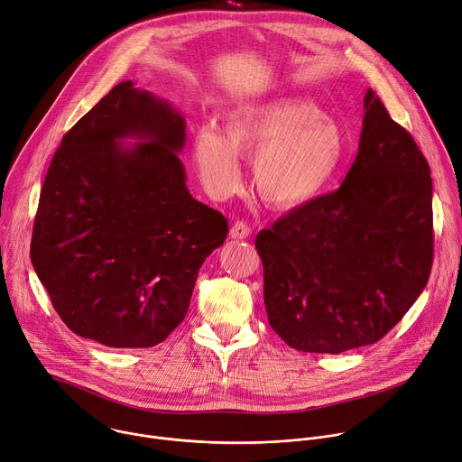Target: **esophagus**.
I'll list each match as a JSON object with an SVG mask.
<instances>
[{
    "label": "esophagus",
    "instance_id": "esophagus-1",
    "mask_svg": "<svg viewBox=\"0 0 462 462\" xmlns=\"http://www.w3.org/2000/svg\"><path fill=\"white\" fill-rule=\"evenodd\" d=\"M251 235V229L247 227V224H244V222H236L231 229H229V238H233V240H244V238H247Z\"/></svg>",
    "mask_w": 462,
    "mask_h": 462
}]
</instances>
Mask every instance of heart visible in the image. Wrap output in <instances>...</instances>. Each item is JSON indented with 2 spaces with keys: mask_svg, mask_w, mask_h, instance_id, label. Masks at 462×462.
Segmentation results:
<instances>
[{
  "mask_svg": "<svg viewBox=\"0 0 462 462\" xmlns=\"http://www.w3.org/2000/svg\"><path fill=\"white\" fill-rule=\"evenodd\" d=\"M189 154L215 200L240 189V156L254 154L253 181L260 199L276 209H295L328 188L344 160L346 134L311 100L279 97L233 107L224 116V133L211 125L197 129Z\"/></svg>",
  "mask_w": 462,
  "mask_h": 462,
  "instance_id": "b5f03b06",
  "label": "heart"
}]
</instances>
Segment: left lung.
<instances>
[{"mask_svg":"<svg viewBox=\"0 0 462 462\" xmlns=\"http://www.w3.org/2000/svg\"><path fill=\"white\" fill-rule=\"evenodd\" d=\"M430 165L372 88L342 186L256 235L263 302L288 346L342 353L381 340L424 291L433 260Z\"/></svg>","mask_w":462,"mask_h":462,"instance_id":"left-lung-1","label":"left lung"}]
</instances>
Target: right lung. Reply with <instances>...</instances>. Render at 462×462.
I'll use <instances>...</instances> for the list:
<instances>
[{
    "instance_id": "obj_1",
    "label": "right lung",
    "mask_w": 462,
    "mask_h": 462,
    "mask_svg": "<svg viewBox=\"0 0 462 462\" xmlns=\"http://www.w3.org/2000/svg\"><path fill=\"white\" fill-rule=\"evenodd\" d=\"M183 145L181 113L131 79L63 136L42 188L31 260L76 335L151 347L186 317L227 220L191 197Z\"/></svg>"
}]
</instances>
